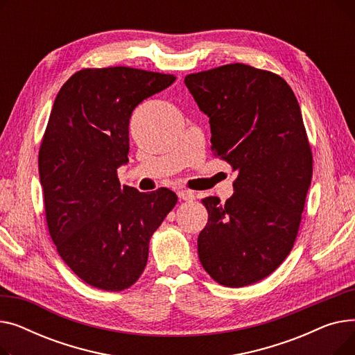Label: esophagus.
<instances>
[{"label": "esophagus", "mask_w": 355, "mask_h": 355, "mask_svg": "<svg viewBox=\"0 0 355 355\" xmlns=\"http://www.w3.org/2000/svg\"><path fill=\"white\" fill-rule=\"evenodd\" d=\"M178 197L181 200H184V201H194L196 200L194 193L190 191V190H181V191H178Z\"/></svg>", "instance_id": "esophagus-1"}]
</instances>
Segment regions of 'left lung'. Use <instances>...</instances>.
<instances>
[{
    "mask_svg": "<svg viewBox=\"0 0 355 355\" xmlns=\"http://www.w3.org/2000/svg\"><path fill=\"white\" fill-rule=\"evenodd\" d=\"M184 83L210 119L213 154L237 171L225 204L202 198L200 262L220 285L256 284L291 253L311 185L300 103L281 76L243 63L187 74Z\"/></svg>",
    "mask_w": 355,
    "mask_h": 355,
    "instance_id": "left-lung-1",
    "label": "left lung"
}]
</instances>
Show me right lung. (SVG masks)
<instances>
[{
    "instance_id": "1",
    "label": "right lung",
    "mask_w": 355,
    "mask_h": 355,
    "mask_svg": "<svg viewBox=\"0 0 355 355\" xmlns=\"http://www.w3.org/2000/svg\"><path fill=\"white\" fill-rule=\"evenodd\" d=\"M175 79L125 66L83 69L55 96L39 153L47 227L64 263L90 286H132L151 236L177 204L171 190L139 193L118 178L134 109Z\"/></svg>"
}]
</instances>
